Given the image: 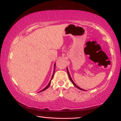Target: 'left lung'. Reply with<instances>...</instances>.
Segmentation results:
<instances>
[{"instance_id":"left-lung-1","label":"left lung","mask_w":121,"mask_h":121,"mask_svg":"<svg viewBox=\"0 0 121 121\" xmlns=\"http://www.w3.org/2000/svg\"><path fill=\"white\" fill-rule=\"evenodd\" d=\"M67 72H68V76H69V79H70V81H71V82H72V83H73V85L74 86H75L76 87H77V88H78V89H80V90H82V91H84V90L83 89H82L81 88H80V87H79L77 85H76L75 83H74V82H73V81L72 80V79H71V77H70V73H69V71H68V68H67Z\"/></svg>"}]
</instances>
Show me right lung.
Here are the masks:
<instances>
[{
	"label": "right lung",
	"instance_id": "add662e5",
	"mask_svg": "<svg viewBox=\"0 0 121 121\" xmlns=\"http://www.w3.org/2000/svg\"><path fill=\"white\" fill-rule=\"evenodd\" d=\"M55 68H56V63H54V71H53V74H52V78H51V80H50V82H49V84H48V85L47 86V87H45L42 90V91H39V92H41V91H45V90H46V89H48V88L49 87V86H50V84H51V80H52V79H53V78L54 74V72H55Z\"/></svg>",
	"mask_w": 121,
	"mask_h": 121
}]
</instances>
